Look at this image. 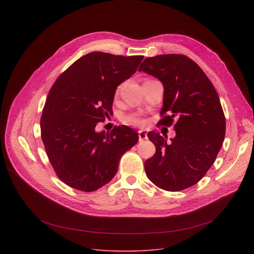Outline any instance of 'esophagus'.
I'll return each mask as SVG.
<instances>
[{"label": "esophagus", "mask_w": 254, "mask_h": 254, "mask_svg": "<svg viewBox=\"0 0 254 254\" xmlns=\"http://www.w3.org/2000/svg\"><path fill=\"white\" fill-rule=\"evenodd\" d=\"M148 138V135H147V132L144 130H138V139L139 141L143 140V139H147Z\"/></svg>", "instance_id": "esophagus-1"}]
</instances>
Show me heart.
I'll use <instances>...</instances> for the list:
<instances>
[{
	"instance_id": "b5f03b06",
	"label": "heart",
	"mask_w": 254,
	"mask_h": 254,
	"mask_svg": "<svg viewBox=\"0 0 254 254\" xmlns=\"http://www.w3.org/2000/svg\"><path fill=\"white\" fill-rule=\"evenodd\" d=\"M124 122L127 123V124H129V125H133V126H141L143 124V121L137 117V116H127L124 119Z\"/></svg>"
}]
</instances>
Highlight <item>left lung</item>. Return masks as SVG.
<instances>
[{
	"label": "left lung",
	"mask_w": 254,
	"mask_h": 254,
	"mask_svg": "<svg viewBox=\"0 0 254 254\" xmlns=\"http://www.w3.org/2000/svg\"><path fill=\"white\" fill-rule=\"evenodd\" d=\"M138 71L157 77L164 85L160 126L174 124L176 136L150 131L155 155L144 162L148 178L170 192L185 190L206 175L225 136V117L220 99L200 66L183 54L148 57Z\"/></svg>",
	"instance_id": "8db88e82"
}]
</instances>
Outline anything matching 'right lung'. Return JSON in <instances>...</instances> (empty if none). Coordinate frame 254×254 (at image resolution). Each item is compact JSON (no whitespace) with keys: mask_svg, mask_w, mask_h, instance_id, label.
<instances>
[{"mask_svg":"<svg viewBox=\"0 0 254 254\" xmlns=\"http://www.w3.org/2000/svg\"><path fill=\"white\" fill-rule=\"evenodd\" d=\"M143 56L91 52L71 64L52 85L40 120L41 138L57 177L67 186L93 192L116 176L122 156L138 140L127 126L95 131L113 112L117 87Z\"/></svg>","mask_w":254,"mask_h":254,"instance_id":"add662e5","label":"right lung"}]
</instances>
